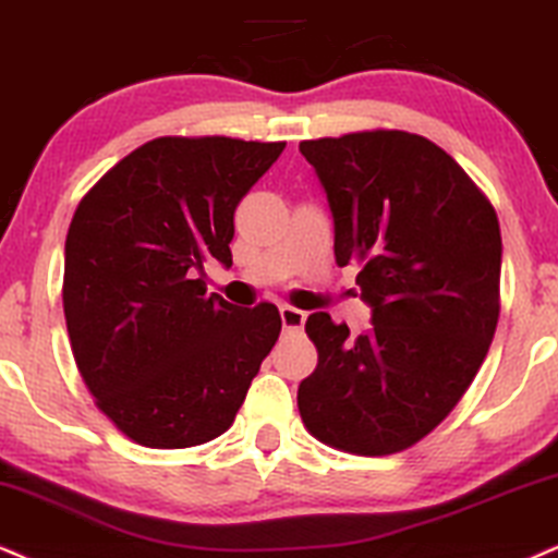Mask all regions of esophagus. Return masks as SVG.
<instances>
[{
  "label": "esophagus",
  "mask_w": 558,
  "mask_h": 558,
  "mask_svg": "<svg viewBox=\"0 0 558 558\" xmlns=\"http://www.w3.org/2000/svg\"><path fill=\"white\" fill-rule=\"evenodd\" d=\"M279 315H281V326H284L287 331H302V326H305L307 320V313L298 311V307L292 305H279Z\"/></svg>",
  "instance_id": "esophagus-1"
}]
</instances>
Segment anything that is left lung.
Here are the masks:
<instances>
[{
	"label": "left lung",
	"instance_id": "8db88e82",
	"mask_svg": "<svg viewBox=\"0 0 558 558\" xmlns=\"http://www.w3.org/2000/svg\"><path fill=\"white\" fill-rule=\"evenodd\" d=\"M333 215L336 264H356L373 328L313 313L318 367L298 405L318 442L393 456L456 409L499 320L501 235L484 191L435 142L373 129L300 142Z\"/></svg>",
	"mask_w": 558,
	"mask_h": 558
}]
</instances>
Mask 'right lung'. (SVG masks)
<instances>
[{"instance_id":"1","label":"right lung","mask_w":558,"mask_h":558,"mask_svg":"<svg viewBox=\"0 0 558 558\" xmlns=\"http://www.w3.org/2000/svg\"><path fill=\"white\" fill-rule=\"evenodd\" d=\"M284 142L160 136L82 196L64 245V318L95 405L134 442L204 445L227 432L279 339L277 305L206 294L232 266L235 206Z\"/></svg>"}]
</instances>
